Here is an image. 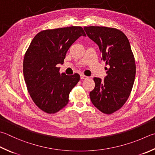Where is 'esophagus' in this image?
<instances>
[{"label":"esophagus","instance_id":"34e87169","mask_svg":"<svg viewBox=\"0 0 155 155\" xmlns=\"http://www.w3.org/2000/svg\"><path fill=\"white\" fill-rule=\"evenodd\" d=\"M87 78H88V77L86 76V75H84V74H81V75H80V78H81V80H86V79H87Z\"/></svg>","mask_w":155,"mask_h":155}]
</instances>
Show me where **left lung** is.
<instances>
[{
    "instance_id": "1",
    "label": "left lung",
    "mask_w": 155,
    "mask_h": 155,
    "mask_svg": "<svg viewBox=\"0 0 155 155\" xmlns=\"http://www.w3.org/2000/svg\"><path fill=\"white\" fill-rule=\"evenodd\" d=\"M90 39L98 45L107 76L94 78L95 87L90 92L92 104L103 113L110 115L120 109L129 98L136 75V63L130 44L123 31L103 26L84 27Z\"/></svg>"
}]
</instances>
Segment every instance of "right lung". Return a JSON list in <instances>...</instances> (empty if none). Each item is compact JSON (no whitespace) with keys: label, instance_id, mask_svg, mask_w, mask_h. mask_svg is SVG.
Here are the masks:
<instances>
[{"label":"right lung","instance_id":"1","mask_svg":"<svg viewBox=\"0 0 155 155\" xmlns=\"http://www.w3.org/2000/svg\"><path fill=\"white\" fill-rule=\"evenodd\" d=\"M81 36L80 26L40 31L32 40L23 59V72L32 101L42 111L56 113L69 102V93L80 80L78 74L61 73L58 64L63 63L70 46Z\"/></svg>","mask_w":155,"mask_h":155}]
</instances>
